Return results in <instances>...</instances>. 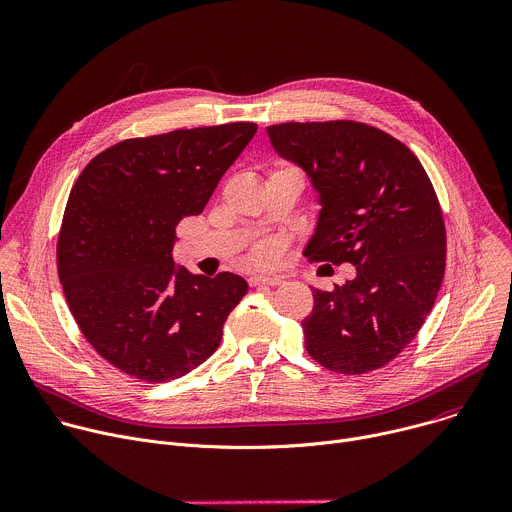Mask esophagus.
Returning <instances> with one entry per match:
<instances>
[{
    "label": "esophagus",
    "mask_w": 512,
    "mask_h": 512,
    "mask_svg": "<svg viewBox=\"0 0 512 512\" xmlns=\"http://www.w3.org/2000/svg\"><path fill=\"white\" fill-rule=\"evenodd\" d=\"M249 283H251V285H267V287H275V285H281V283H283V279H281V277L253 275V277H249Z\"/></svg>",
    "instance_id": "34e87169"
}]
</instances>
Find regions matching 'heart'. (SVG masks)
I'll return each mask as SVG.
<instances>
[{
  "mask_svg": "<svg viewBox=\"0 0 512 512\" xmlns=\"http://www.w3.org/2000/svg\"><path fill=\"white\" fill-rule=\"evenodd\" d=\"M277 257H279V249H277L275 243H269V241L255 245V247L249 251V255H247L249 263L259 265V267L273 265V263L277 261Z\"/></svg>",
  "mask_w": 512,
  "mask_h": 512,
  "instance_id": "heart-1",
  "label": "heart"
}]
</instances>
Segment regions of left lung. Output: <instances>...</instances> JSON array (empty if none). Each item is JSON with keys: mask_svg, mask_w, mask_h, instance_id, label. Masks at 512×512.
I'll list each match as a JSON object with an SVG mask.
<instances>
[{"mask_svg": "<svg viewBox=\"0 0 512 512\" xmlns=\"http://www.w3.org/2000/svg\"><path fill=\"white\" fill-rule=\"evenodd\" d=\"M267 133L320 192L306 255L356 267L352 281L312 289L306 350L334 373L377 371L417 336L444 281L446 225L433 184L405 143L367 123L289 121Z\"/></svg>", "mask_w": 512, "mask_h": 512, "instance_id": "obj_1", "label": "left lung"}]
</instances>
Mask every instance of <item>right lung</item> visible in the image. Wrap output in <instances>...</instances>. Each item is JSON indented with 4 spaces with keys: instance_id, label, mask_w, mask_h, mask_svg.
<instances>
[{
    "instance_id": "1",
    "label": "right lung",
    "mask_w": 512,
    "mask_h": 512,
    "mask_svg": "<svg viewBox=\"0 0 512 512\" xmlns=\"http://www.w3.org/2000/svg\"><path fill=\"white\" fill-rule=\"evenodd\" d=\"M257 125L212 127L123 139L81 172L56 241L66 304L87 342L121 373L180 379L223 338L247 281L176 269L182 218L200 214Z\"/></svg>"
}]
</instances>
